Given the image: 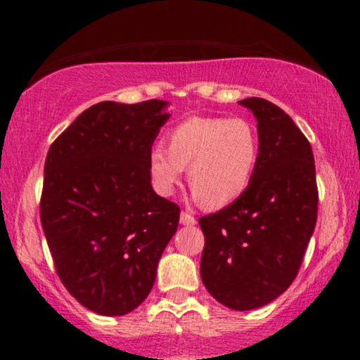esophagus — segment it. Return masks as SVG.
I'll list each match as a JSON object with an SVG mask.
<instances>
[{
	"label": "esophagus",
	"mask_w": 360,
	"mask_h": 360,
	"mask_svg": "<svg viewBox=\"0 0 360 360\" xmlns=\"http://www.w3.org/2000/svg\"><path fill=\"white\" fill-rule=\"evenodd\" d=\"M179 221L183 223V225H186V226H193L194 223H196V218H194L193 214L183 212V213H181V217H179Z\"/></svg>",
	"instance_id": "obj_1"
}]
</instances>
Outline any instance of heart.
<instances>
[{
  "label": "heart",
  "instance_id": "1",
  "mask_svg": "<svg viewBox=\"0 0 360 360\" xmlns=\"http://www.w3.org/2000/svg\"><path fill=\"white\" fill-rule=\"evenodd\" d=\"M167 148L148 154V172L155 189L171 196L188 167L194 200L206 208L235 203L249 189L260 157L255 127L243 118L191 117L166 135Z\"/></svg>",
  "mask_w": 360,
  "mask_h": 360
}]
</instances>
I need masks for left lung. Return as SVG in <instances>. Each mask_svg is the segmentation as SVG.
I'll return each instance as SVG.
<instances>
[{
	"mask_svg": "<svg viewBox=\"0 0 360 360\" xmlns=\"http://www.w3.org/2000/svg\"><path fill=\"white\" fill-rule=\"evenodd\" d=\"M257 120L260 157L245 193L200 218L201 281L237 311L264 307L295 281L316 225L311 146L291 117L264 98L238 101Z\"/></svg>",
	"mask_w": 360,
	"mask_h": 360,
	"instance_id": "left-lung-1",
	"label": "left lung"
}]
</instances>
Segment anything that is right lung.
<instances>
[{"mask_svg":"<svg viewBox=\"0 0 360 360\" xmlns=\"http://www.w3.org/2000/svg\"><path fill=\"white\" fill-rule=\"evenodd\" d=\"M167 101H103L49 148L40 220L57 274L84 308L122 316L143 303L179 225L150 184L148 154Z\"/></svg>","mask_w":360,"mask_h":360,"instance_id":"add662e5","label":"right lung"}]
</instances>
